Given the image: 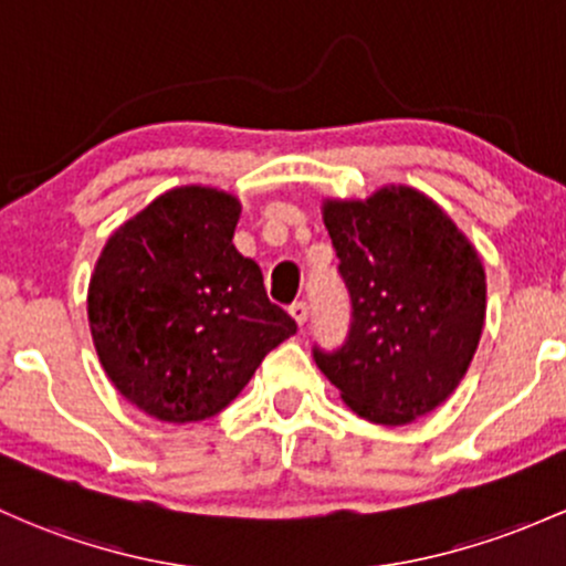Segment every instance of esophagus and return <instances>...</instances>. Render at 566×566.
<instances>
[{
	"instance_id": "esophagus-1",
	"label": "esophagus",
	"mask_w": 566,
	"mask_h": 566,
	"mask_svg": "<svg viewBox=\"0 0 566 566\" xmlns=\"http://www.w3.org/2000/svg\"><path fill=\"white\" fill-rule=\"evenodd\" d=\"M290 316H293L297 325H306V319H308V303H306V301H295L293 306H290Z\"/></svg>"
}]
</instances>
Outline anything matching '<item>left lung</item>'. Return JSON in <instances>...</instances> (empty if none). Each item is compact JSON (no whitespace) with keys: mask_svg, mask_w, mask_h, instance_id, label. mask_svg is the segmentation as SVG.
I'll use <instances>...</instances> for the list:
<instances>
[{"mask_svg":"<svg viewBox=\"0 0 566 566\" xmlns=\"http://www.w3.org/2000/svg\"><path fill=\"white\" fill-rule=\"evenodd\" d=\"M325 228L349 295V331L314 359L354 413L408 424L468 374L486 316V273L470 241L427 196L384 188L331 201Z\"/></svg>","mask_w":566,"mask_h":566,"instance_id":"left-lung-1","label":"left lung"}]
</instances>
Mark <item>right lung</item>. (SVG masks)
Instances as JSON below:
<instances>
[{
    "label": "right lung",
    "mask_w": 566,
    "mask_h": 566,
    "mask_svg": "<svg viewBox=\"0 0 566 566\" xmlns=\"http://www.w3.org/2000/svg\"><path fill=\"white\" fill-rule=\"evenodd\" d=\"M239 201L177 188L109 235L88 287L98 359L117 392L160 421H201L233 400L295 319L239 254Z\"/></svg>",
    "instance_id": "obj_1"
}]
</instances>
